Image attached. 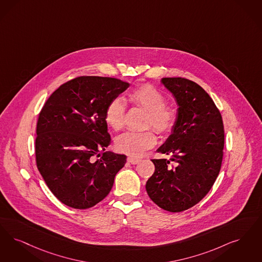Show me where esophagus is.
<instances>
[{"mask_svg":"<svg viewBox=\"0 0 262 262\" xmlns=\"http://www.w3.org/2000/svg\"><path fill=\"white\" fill-rule=\"evenodd\" d=\"M139 161H140V159H138V158L132 157V156L127 157V162L133 165H136L137 163H139Z\"/></svg>","mask_w":262,"mask_h":262,"instance_id":"esophagus-1","label":"esophagus"}]
</instances>
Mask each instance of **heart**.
Returning <instances> with one entry per match:
<instances>
[{"mask_svg":"<svg viewBox=\"0 0 262 262\" xmlns=\"http://www.w3.org/2000/svg\"><path fill=\"white\" fill-rule=\"evenodd\" d=\"M129 103L146 111L144 126H152L158 134H169L178 121V110L173 103L165 102L166 96L157 88L150 84L137 85L126 94ZM126 106L119 98H114L106 105L105 123L113 130L123 127ZM157 137L152 128L141 132H126L115 139L116 149L132 157L140 156L156 144Z\"/></svg>","mask_w":262,"mask_h":262,"instance_id":"obj_1","label":"heart"}]
</instances>
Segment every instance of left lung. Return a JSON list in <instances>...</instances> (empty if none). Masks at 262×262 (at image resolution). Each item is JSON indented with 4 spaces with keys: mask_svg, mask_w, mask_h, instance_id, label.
<instances>
[{
    "mask_svg": "<svg viewBox=\"0 0 262 262\" xmlns=\"http://www.w3.org/2000/svg\"><path fill=\"white\" fill-rule=\"evenodd\" d=\"M162 83L178 101V121L166 143L158 149L171 159L151 160L155 171L147 180L146 191L160 208L179 212L198 204L217 178L224 126L219 108L197 83L181 77L163 78Z\"/></svg>",
    "mask_w": 262,
    "mask_h": 262,
    "instance_id": "1",
    "label": "left lung"
}]
</instances>
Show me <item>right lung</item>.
Returning a JSON list of instances; mask_svg holds the SVG:
<instances>
[{
    "label": "right lung",
    "mask_w": 262,
    "mask_h": 262,
    "mask_svg": "<svg viewBox=\"0 0 262 262\" xmlns=\"http://www.w3.org/2000/svg\"><path fill=\"white\" fill-rule=\"evenodd\" d=\"M128 85L116 78L80 76L56 89L42 106L36 128V164L64 205L94 207L109 194L116 173L125 166V155L105 152L111 138L104 111Z\"/></svg>",
    "instance_id": "right-lung-1"
}]
</instances>
